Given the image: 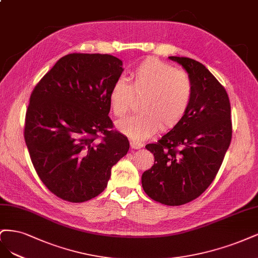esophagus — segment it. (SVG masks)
<instances>
[{
  "label": "esophagus",
  "mask_w": 258,
  "mask_h": 258,
  "mask_svg": "<svg viewBox=\"0 0 258 258\" xmlns=\"http://www.w3.org/2000/svg\"><path fill=\"white\" fill-rule=\"evenodd\" d=\"M130 145H131L132 149H140V148L144 147L143 144L139 143V141H136V140H131Z\"/></svg>",
  "instance_id": "34e87169"
}]
</instances>
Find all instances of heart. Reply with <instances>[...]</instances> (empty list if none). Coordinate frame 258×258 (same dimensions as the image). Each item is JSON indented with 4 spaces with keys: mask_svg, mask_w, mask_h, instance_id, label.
Listing matches in <instances>:
<instances>
[{
    "mask_svg": "<svg viewBox=\"0 0 258 258\" xmlns=\"http://www.w3.org/2000/svg\"><path fill=\"white\" fill-rule=\"evenodd\" d=\"M141 96L138 113L117 122V128L133 139L145 140L160 130L171 128L184 118L193 95L188 75L156 57H147L132 71L130 85L119 79L108 101L115 117H123Z\"/></svg>",
    "mask_w": 258,
    "mask_h": 258,
    "instance_id": "b5f03b06",
    "label": "heart"
}]
</instances>
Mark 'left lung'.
<instances>
[{
	"label": "left lung",
	"mask_w": 258,
	"mask_h": 258,
	"mask_svg": "<svg viewBox=\"0 0 258 258\" xmlns=\"http://www.w3.org/2000/svg\"><path fill=\"white\" fill-rule=\"evenodd\" d=\"M192 81L193 95L184 118L157 143L146 146L154 164L141 177L146 194L167 206L194 201L221 167L231 140L226 90L206 66L189 57L169 56Z\"/></svg>",
	"instance_id": "8db88e82"
}]
</instances>
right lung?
Returning a JSON list of instances; mask_svg holds the SVG:
<instances>
[{
    "instance_id": "obj_1",
    "label": "right lung",
    "mask_w": 258,
    "mask_h": 258,
    "mask_svg": "<svg viewBox=\"0 0 258 258\" xmlns=\"http://www.w3.org/2000/svg\"><path fill=\"white\" fill-rule=\"evenodd\" d=\"M122 65L110 54L71 53L31 94L24 125L31 161L41 182L64 201L84 203L101 194L111 167L128 151L127 137L111 131L108 117V95Z\"/></svg>"
}]
</instances>
